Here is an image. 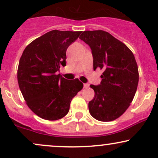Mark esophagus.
<instances>
[{
	"instance_id": "esophagus-1",
	"label": "esophagus",
	"mask_w": 158,
	"mask_h": 158,
	"mask_svg": "<svg viewBox=\"0 0 158 158\" xmlns=\"http://www.w3.org/2000/svg\"><path fill=\"white\" fill-rule=\"evenodd\" d=\"M88 87H89V85H88V83H85V84H84V88H88Z\"/></svg>"
}]
</instances>
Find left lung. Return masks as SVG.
<instances>
[{"instance_id":"8db88e82","label":"left lung","mask_w":158,"mask_h":158,"mask_svg":"<svg viewBox=\"0 0 158 158\" xmlns=\"http://www.w3.org/2000/svg\"><path fill=\"white\" fill-rule=\"evenodd\" d=\"M79 39L91 49L94 70H103L100 85H90L94 97L88 103L90 115L99 121L117 119L133 100L139 81L135 56L108 32L84 31Z\"/></svg>"}]
</instances>
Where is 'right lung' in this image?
<instances>
[{"label": "right lung", "mask_w": 158, "mask_h": 158, "mask_svg": "<svg viewBox=\"0 0 158 158\" xmlns=\"http://www.w3.org/2000/svg\"><path fill=\"white\" fill-rule=\"evenodd\" d=\"M81 31L52 30L32 41L23 50L18 68V81L27 105L36 115L57 120L68 113L72 99L82 89L78 79L58 74L66 65V50Z\"/></svg>", "instance_id": "obj_1"}]
</instances>
